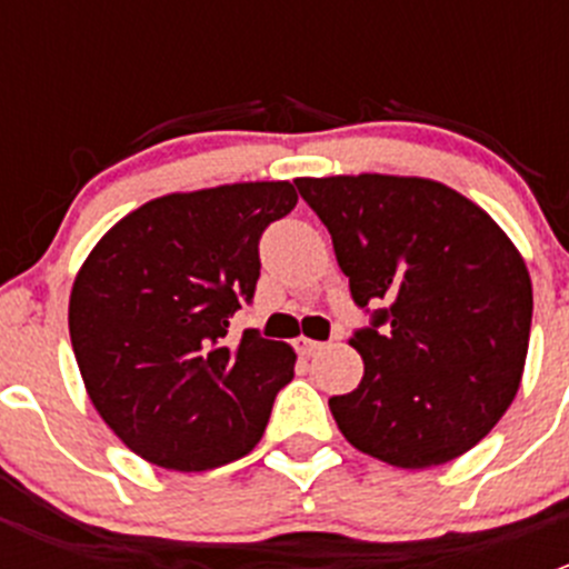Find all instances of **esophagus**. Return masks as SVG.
<instances>
[{
	"instance_id": "34e87169",
	"label": "esophagus",
	"mask_w": 569,
	"mask_h": 569,
	"mask_svg": "<svg viewBox=\"0 0 569 569\" xmlns=\"http://www.w3.org/2000/svg\"><path fill=\"white\" fill-rule=\"evenodd\" d=\"M295 347H297V352L302 355V358H311V355H317V352H321V349H325V343L313 341V338H308V336H300V338H295Z\"/></svg>"
}]
</instances>
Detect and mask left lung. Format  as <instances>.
I'll list each match as a JSON object with an SVG mask.
<instances>
[{
  "instance_id": "left-lung-1",
  "label": "left lung",
  "mask_w": 569,
  "mask_h": 569,
  "mask_svg": "<svg viewBox=\"0 0 569 569\" xmlns=\"http://www.w3.org/2000/svg\"><path fill=\"white\" fill-rule=\"evenodd\" d=\"M332 237L360 308L386 300L349 338L363 380L332 396L343 438L418 470L473 449L507 412L526 369L531 278L481 206L418 176L295 178Z\"/></svg>"
}]
</instances>
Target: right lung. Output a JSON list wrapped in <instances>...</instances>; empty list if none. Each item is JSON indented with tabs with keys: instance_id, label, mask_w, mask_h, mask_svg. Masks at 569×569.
<instances>
[{
	"instance_id": "right-lung-1",
	"label": "right lung",
	"mask_w": 569,
	"mask_h": 569,
	"mask_svg": "<svg viewBox=\"0 0 569 569\" xmlns=\"http://www.w3.org/2000/svg\"><path fill=\"white\" fill-rule=\"evenodd\" d=\"M297 206L289 181L170 192L129 211L73 278L68 330L84 391L146 462L181 473L250 455L295 377L289 343L228 325L252 300L258 239Z\"/></svg>"
}]
</instances>
